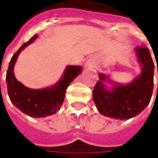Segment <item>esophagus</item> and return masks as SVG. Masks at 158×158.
<instances>
[{
	"instance_id": "esophagus-1",
	"label": "esophagus",
	"mask_w": 158,
	"mask_h": 158,
	"mask_svg": "<svg viewBox=\"0 0 158 158\" xmlns=\"http://www.w3.org/2000/svg\"><path fill=\"white\" fill-rule=\"evenodd\" d=\"M86 65L90 66V67H94V66H95V58H94V57L90 58V59L86 62Z\"/></svg>"
}]
</instances>
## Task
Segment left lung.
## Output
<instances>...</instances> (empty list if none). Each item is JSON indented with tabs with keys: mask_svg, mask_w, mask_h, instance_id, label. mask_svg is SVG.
Returning a JSON list of instances; mask_svg holds the SVG:
<instances>
[{
	"mask_svg": "<svg viewBox=\"0 0 158 158\" xmlns=\"http://www.w3.org/2000/svg\"><path fill=\"white\" fill-rule=\"evenodd\" d=\"M135 50L142 65V73L132 82L118 85L110 81L114 86L111 90H108L104 84L108 77L100 74V81L93 90V100L101 114L117 119H128L141 113L150 102L153 90V61L145 46Z\"/></svg>",
	"mask_w": 158,
	"mask_h": 158,
	"instance_id": "left-lung-1",
	"label": "left lung"
}]
</instances>
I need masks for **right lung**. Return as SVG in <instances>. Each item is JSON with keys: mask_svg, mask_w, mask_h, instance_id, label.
<instances>
[{"mask_svg": "<svg viewBox=\"0 0 158 158\" xmlns=\"http://www.w3.org/2000/svg\"><path fill=\"white\" fill-rule=\"evenodd\" d=\"M37 35L33 36L27 43L19 48L10 62L6 73L7 91L10 100L19 110L35 118L52 115L63 103L67 88L82 70L81 66H68L62 79L56 85L50 87L33 90L24 86L16 80L14 74V66L22 50L35 41Z\"/></svg>", "mask_w": 158, "mask_h": 158, "instance_id": "obj_1", "label": "right lung"}]
</instances>
